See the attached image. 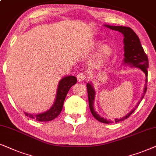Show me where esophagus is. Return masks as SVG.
<instances>
[{"label":"esophagus","instance_id":"obj_1","mask_svg":"<svg viewBox=\"0 0 156 156\" xmlns=\"http://www.w3.org/2000/svg\"><path fill=\"white\" fill-rule=\"evenodd\" d=\"M76 79H77L78 82H83V81L86 80V76L84 74H79L77 76H76Z\"/></svg>","mask_w":156,"mask_h":156}]
</instances>
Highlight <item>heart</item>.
<instances>
[{
    "label": "heart",
    "instance_id": "heart-1",
    "mask_svg": "<svg viewBox=\"0 0 156 156\" xmlns=\"http://www.w3.org/2000/svg\"><path fill=\"white\" fill-rule=\"evenodd\" d=\"M101 44V41H97L94 42V45L99 47ZM113 54V48L109 44H104L99 48L95 57V62L97 64H101L104 61L109 58Z\"/></svg>",
    "mask_w": 156,
    "mask_h": 156
}]
</instances>
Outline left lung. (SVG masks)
Returning <instances> with one entry per match:
<instances>
[{
    "instance_id": "8db88e82",
    "label": "left lung",
    "mask_w": 156,
    "mask_h": 156,
    "mask_svg": "<svg viewBox=\"0 0 156 156\" xmlns=\"http://www.w3.org/2000/svg\"><path fill=\"white\" fill-rule=\"evenodd\" d=\"M104 26L108 27L113 30H116L120 32L123 35V50H124V59H123V65H129L130 67H138L142 70L143 72L146 74V76L148 75V59L147 55L145 53L144 48H142L141 44H140V40L138 38V35H136L133 30L129 27L124 26H112L109 25H104ZM87 93H88L89 98V106L90 111L92 114L93 116L100 122L104 123H113L112 121H108L107 119H104V117L100 116L97 114V112H95L94 108V104L95 100V94L96 91L94 88L93 84L91 82L87 83ZM147 90V78L146 79V84L144 89V93L140 99L138 101V103L136 106V108H134L130 112L129 114H127L125 116L122 117L121 119H115V122H119L121 121H123L125 119L131 116L134 112L136 108L138 107L139 104L141 101V100L144 99L145 94Z\"/></svg>"
}]
</instances>
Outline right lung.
Wrapping results in <instances>:
<instances>
[{
    "label": "right lung",
    "instance_id": "right-lung-1",
    "mask_svg": "<svg viewBox=\"0 0 156 156\" xmlns=\"http://www.w3.org/2000/svg\"><path fill=\"white\" fill-rule=\"evenodd\" d=\"M76 78L74 76H65L59 82L55 102L50 109L37 114H29L26 112H25V114L30 118L36 119L38 121H50L55 119L62 112L66 96L69 89L76 84Z\"/></svg>",
    "mask_w": 156,
    "mask_h": 156
}]
</instances>
